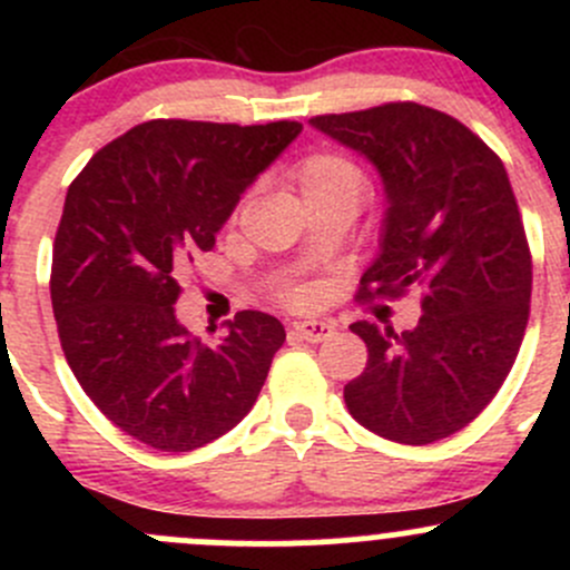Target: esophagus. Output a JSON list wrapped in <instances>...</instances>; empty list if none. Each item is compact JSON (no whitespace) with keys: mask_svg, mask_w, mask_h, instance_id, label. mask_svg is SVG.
Wrapping results in <instances>:
<instances>
[{"mask_svg":"<svg viewBox=\"0 0 570 570\" xmlns=\"http://www.w3.org/2000/svg\"><path fill=\"white\" fill-rule=\"evenodd\" d=\"M333 331H336V327H333L331 322H322V320H303L292 325V336L303 338V342L308 344L325 342V338L333 336Z\"/></svg>","mask_w":570,"mask_h":570,"instance_id":"1","label":"esophagus"}]
</instances>
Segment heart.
<instances>
[{
    "label": "heart",
    "instance_id": "obj_1",
    "mask_svg": "<svg viewBox=\"0 0 570 570\" xmlns=\"http://www.w3.org/2000/svg\"><path fill=\"white\" fill-rule=\"evenodd\" d=\"M295 181L301 184L306 200L327 198V195H347L364 189V174L355 163H350L342 154H312V157L301 159L295 168ZM281 297L286 303H308L312 292L303 284H284L281 286Z\"/></svg>",
    "mask_w": 570,
    "mask_h": 570
}]
</instances>
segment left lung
Returning a JSON list of instances; mask_svg holds the SVG:
<instances>
[{"label": "left lung", "mask_w": 570, "mask_h": 570, "mask_svg": "<svg viewBox=\"0 0 570 570\" xmlns=\"http://www.w3.org/2000/svg\"><path fill=\"white\" fill-rule=\"evenodd\" d=\"M312 126L364 154L386 187L381 256L355 297L422 289L413 331L350 325L370 358L344 386L347 411L396 444H433L497 396L530 320L532 256L508 170L469 126L416 101Z\"/></svg>", "instance_id": "8db88e82"}]
</instances>
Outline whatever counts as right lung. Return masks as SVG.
Wrapping results in <instances>:
<instances>
[{
    "label": "right lung",
    "mask_w": 570,
    "mask_h": 570,
    "mask_svg": "<svg viewBox=\"0 0 570 570\" xmlns=\"http://www.w3.org/2000/svg\"><path fill=\"white\" fill-rule=\"evenodd\" d=\"M157 118L94 154L71 181L51 253V308L68 366L131 439L189 452L239 424L286 331L239 312L215 344L176 320V275L215 237L256 176L301 135Z\"/></svg>",
    "instance_id": "add662e5"
}]
</instances>
